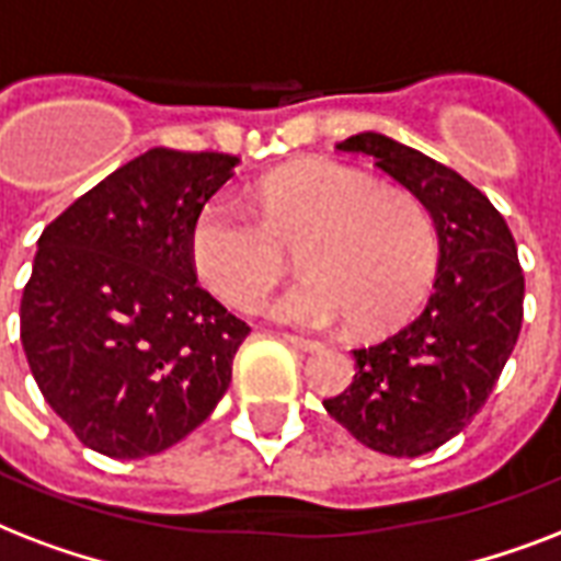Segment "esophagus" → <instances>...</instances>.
Masks as SVG:
<instances>
[{
  "instance_id": "obj_1",
  "label": "esophagus",
  "mask_w": 561,
  "mask_h": 561,
  "mask_svg": "<svg viewBox=\"0 0 561 561\" xmlns=\"http://www.w3.org/2000/svg\"><path fill=\"white\" fill-rule=\"evenodd\" d=\"M284 342H289L293 348H301V351H319L321 348V342L304 340V336H295V333H284Z\"/></svg>"
}]
</instances>
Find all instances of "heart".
<instances>
[{
	"instance_id": "b5f03b06",
	"label": "heart",
	"mask_w": 561,
	"mask_h": 561,
	"mask_svg": "<svg viewBox=\"0 0 561 561\" xmlns=\"http://www.w3.org/2000/svg\"><path fill=\"white\" fill-rule=\"evenodd\" d=\"M289 249L310 272L268 304L289 324L351 321L383 333L410 319L436 272V225L403 190L336 160H304L260 184V216L219 195L190 231V257L204 286L237 310L289 268Z\"/></svg>"
}]
</instances>
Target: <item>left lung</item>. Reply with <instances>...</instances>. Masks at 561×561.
Masks as SVG:
<instances>
[{"label": "left lung", "instance_id": "left-lung-1", "mask_svg": "<svg viewBox=\"0 0 561 561\" xmlns=\"http://www.w3.org/2000/svg\"><path fill=\"white\" fill-rule=\"evenodd\" d=\"M366 154L430 210L438 272L424 310L354 351V383L324 410L371 450L421 457L454 438L492 394L524 321V272L510 225L454 169L383 134L336 146Z\"/></svg>", "mask_w": 561, "mask_h": 561}]
</instances>
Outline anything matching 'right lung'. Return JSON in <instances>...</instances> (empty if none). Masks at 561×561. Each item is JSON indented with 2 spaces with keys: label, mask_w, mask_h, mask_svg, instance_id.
<instances>
[{
  "label": "right lung",
  "mask_w": 561,
  "mask_h": 561,
  "mask_svg": "<svg viewBox=\"0 0 561 561\" xmlns=\"http://www.w3.org/2000/svg\"><path fill=\"white\" fill-rule=\"evenodd\" d=\"M240 158L151 149L46 225L20 340L49 407L104 457L193 433L231 386L251 328L195 284L190 231Z\"/></svg>",
  "instance_id": "add662e5"
}]
</instances>
